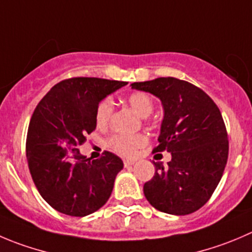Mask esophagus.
<instances>
[{
  "mask_svg": "<svg viewBox=\"0 0 252 252\" xmlns=\"http://www.w3.org/2000/svg\"><path fill=\"white\" fill-rule=\"evenodd\" d=\"M133 164H135V160H130V159H126V160H124V166L126 167V168H127V167H131V166H133Z\"/></svg>",
  "mask_w": 252,
  "mask_h": 252,
  "instance_id": "34e87169",
  "label": "esophagus"
}]
</instances>
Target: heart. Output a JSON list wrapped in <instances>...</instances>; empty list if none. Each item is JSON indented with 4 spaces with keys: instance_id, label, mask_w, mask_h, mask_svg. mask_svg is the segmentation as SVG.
Returning a JSON list of instances; mask_svg holds the SVG:
<instances>
[{
    "instance_id": "heart-1",
    "label": "heart",
    "mask_w": 252,
    "mask_h": 252,
    "mask_svg": "<svg viewBox=\"0 0 252 252\" xmlns=\"http://www.w3.org/2000/svg\"><path fill=\"white\" fill-rule=\"evenodd\" d=\"M127 102L140 116L146 117L153 111V99L143 92H135L127 96ZM112 101L110 99H104L99 102L95 111V121L99 127L104 128L109 125L112 115ZM147 142V137L142 133L136 135H115L107 142L110 150L124 157H132L136 151Z\"/></svg>"
}]
</instances>
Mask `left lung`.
Wrapping results in <instances>:
<instances>
[{
	"mask_svg": "<svg viewBox=\"0 0 252 252\" xmlns=\"http://www.w3.org/2000/svg\"><path fill=\"white\" fill-rule=\"evenodd\" d=\"M162 101L164 116L153 152H171L163 167L143 186L146 199L159 212L187 215L208 200L221 179L229 141L221 112L212 97L188 81L172 78L131 84Z\"/></svg>",
	"mask_w": 252,
	"mask_h": 252,
	"instance_id": "obj_1",
	"label": "left lung"
}]
</instances>
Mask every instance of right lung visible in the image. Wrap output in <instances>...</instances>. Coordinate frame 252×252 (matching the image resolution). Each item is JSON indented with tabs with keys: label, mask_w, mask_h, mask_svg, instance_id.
<instances>
[{
	"label": "right lung",
	"mask_w": 252,
	"mask_h": 252,
	"mask_svg": "<svg viewBox=\"0 0 252 252\" xmlns=\"http://www.w3.org/2000/svg\"><path fill=\"white\" fill-rule=\"evenodd\" d=\"M126 81L71 78L53 86L35 107L28 126L26 152L31 176L43 199L59 213L85 217L111 195L124 162L105 151L99 159L79 147L96 128L95 111L102 99Z\"/></svg>",
	"instance_id": "right-lung-1"
}]
</instances>
